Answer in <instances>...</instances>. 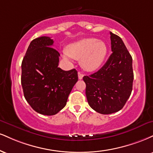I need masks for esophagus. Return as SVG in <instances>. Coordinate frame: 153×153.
<instances>
[{
  "mask_svg": "<svg viewBox=\"0 0 153 153\" xmlns=\"http://www.w3.org/2000/svg\"><path fill=\"white\" fill-rule=\"evenodd\" d=\"M78 78L80 79V80H81V79H82V78H83V74L81 73V72H78Z\"/></svg>",
  "mask_w": 153,
  "mask_h": 153,
  "instance_id": "1",
  "label": "esophagus"
}]
</instances>
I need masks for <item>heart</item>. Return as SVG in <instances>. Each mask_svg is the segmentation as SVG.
<instances>
[{"label":"heart","mask_w":153,"mask_h":153,"mask_svg":"<svg viewBox=\"0 0 153 153\" xmlns=\"http://www.w3.org/2000/svg\"><path fill=\"white\" fill-rule=\"evenodd\" d=\"M108 53V46L103 40L94 38H82L70 44L63 52L65 59H81V65L88 71L100 67Z\"/></svg>","instance_id":"heart-1"}]
</instances>
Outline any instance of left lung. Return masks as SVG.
<instances>
[{"mask_svg": "<svg viewBox=\"0 0 153 153\" xmlns=\"http://www.w3.org/2000/svg\"><path fill=\"white\" fill-rule=\"evenodd\" d=\"M110 34L112 54L96 73L84 76L89 105L97 113L108 115L120 110L132 90V59L120 38Z\"/></svg>", "mask_w": 153, "mask_h": 153, "instance_id": "1", "label": "left lung"}]
</instances>
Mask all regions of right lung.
I'll return each instance as SVG.
<instances>
[{
	"mask_svg": "<svg viewBox=\"0 0 153 153\" xmlns=\"http://www.w3.org/2000/svg\"><path fill=\"white\" fill-rule=\"evenodd\" d=\"M53 45L50 37L33 40L21 65L24 97L35 111L45 115H56L65 106L78 80L75 69L58 68L60 53Z\"/></svg>",
	"mask_w": 153,
	"mask_h": 153,
	"instance_id": "1",
	"label": "right lung"
}]
</instances>
